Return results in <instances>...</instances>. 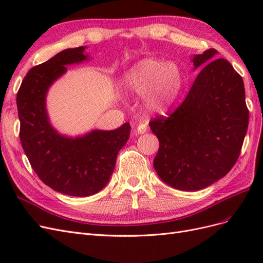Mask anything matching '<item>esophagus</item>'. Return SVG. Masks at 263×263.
<instances>
[{"instance_id": "esophagus-1", "label": "esophagus", "mask_w": 263, "mask_h": 263, "mask_svg": "<svg viewBox=\"0 0 263 263\" xmlns=\"http://www.w3.org/2000/svg\"><path fill=\"white\" fill-rule=\"evenodd\" d=\"M146 132H147V126H146V124H139V125L137 126L136 134L141 135V134H145Z\"/></svg>"}]
</instances>
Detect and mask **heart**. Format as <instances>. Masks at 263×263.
Segmentation results:
<instances>
[{
    "label": "heart",
    "mask_w": 263,
    "mask_h": 263,
    "mask_svg": "<svg viewBox=\"0 0 263 263\" xmlns=\"http://www.w3.org/2000/svg\"><path fill=\"white\" fill-rule=\"evenodd\" d=\"M126 91L147 98L149 110H164L169 108L179 98L183 87V73L174 62L156 58H147L138 62L124 76Z\"/></svg>",
    "instance_id": "obj_1"
}]
</instances>
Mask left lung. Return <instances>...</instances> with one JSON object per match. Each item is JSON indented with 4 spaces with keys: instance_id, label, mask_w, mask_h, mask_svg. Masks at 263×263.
<instances>
[{
    "instance_id": "left-lung-1",
    "label": "left lung",
    "mask_w": 263,
    "mask_h": 263,
    "mask_svg": "<svg viewBox=\"0 0 263 263\" xmlns=\"http://www.w3.org/2000/svg\"><path fill=\"white\" fill-rule=\"evenodd\" d=\"M217 50L194 54L204 66L185 100L169 117L150 121L159 139L154 168L166 184L198 191L224 178L240 155L249 123L242 78Z\"/></svg>"
}]
</instances>
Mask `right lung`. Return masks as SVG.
<instances>
[{
  "mask_svg": "<svg viewBox=\"0 0 263 263\" xmlns=\"http://www.w3.org/2000/svg\"><path fill=\"white\" fill-rule=\"evenodd\" d=\"M85 48L65 49L31 68L16 97L20 138L31 168L46 185L70 196L93 195L107 184L118 151L130 133L129 123H125L114 130L93 129L69 137L51 125L46 107L47 93L67 72V66L89 60Z\"/></svg>",
  "mask_w": 263,
  "mask_h": 263,
  "instance_id": "right-lung-1",
  "label": "right lung"
}]
</instances>
